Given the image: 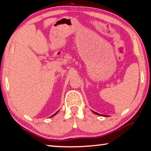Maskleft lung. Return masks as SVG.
<instances>
[{
	"mask_svg": "<svg viewBox=\"0 0 151 151\" xmlns=\"http://www.w3.org/2000/svg\"><path fill=\"white\" fill-rule=\"evenodd\" d=\"M95 114H98V113H96V112H94Z\"/></svg>",
	"mask_w": 151,
	"mask_h": 151,
	"instance_id": "left-lung-1",
	"label": "left lung"
}]
</instances>
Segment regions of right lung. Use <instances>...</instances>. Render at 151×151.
<instances>
[{
    "label": "right lung",
    "mask_w": 151,
    "mask_h": 151,
    "mask_svg": "<svg viewBox=\"0 0 151 151\" xmlns=\"http://www.w3.org/2000/svg\"><path fill=\"white\" fill-rule=\"evenodd\" d=\"M57 114V112H56V113H55V114H53V116H54V115H55V114Z\"/></svg>",
    "instance_id": "add662e5"
}]
</instances>
